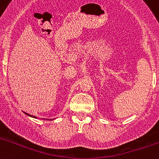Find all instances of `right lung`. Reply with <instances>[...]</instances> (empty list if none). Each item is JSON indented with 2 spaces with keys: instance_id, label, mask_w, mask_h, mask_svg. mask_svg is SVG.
Masks as SVG:
<instances>
[{
  "instance_id": "add662e5",
  "label": "right lung",
  "mask_w": 159,
  "mask_h": 159,
  "mask_svg": "<svg viewBox=\"0 0 159 159\" xmlns=\"http://www.w3.org/2000/svg\"><path fill=\"white\" fill-rule=\"evenodd\" d=\"M24 113H25V115H27L28 116H30V117H32V118H35V119H36V116H32V115H29V114L26 113V112H24ZM50 120H52V119H50Z\"/></svg>"
}]
</instances>
